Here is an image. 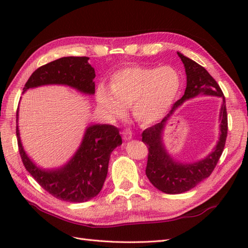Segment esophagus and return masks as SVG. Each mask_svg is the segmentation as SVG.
Returning a JSON list of instances; mask_svg holds the SVG:
<instances>
[{
  "label": "esophagus",
  "mask_w": 248,
  "mask_h": 248,
  "mask_svg": "<svg viewBox=\"0 0 248 248\" xmlns=\"http://www.w3.org/2000/svg\"><path fill=\"white\" fill-rule=\"evenodd\" d=\"M121 135H123V139L124 140H130L131 139L133 138V134H132V131L130 129H124L123 132H121Z\"/></svg>",
  "instance_id": "34e87169"
}]
</instances>
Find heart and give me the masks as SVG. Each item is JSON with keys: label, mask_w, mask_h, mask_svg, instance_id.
Listing matches in <instances>:
<instances>
[{"label": "heart", "mask_w": 248, "mask_h": 248, "mask_svg": "<svg viewBox=\"0 0 248 248\" xmlns=\"http://www.w3.org/2000/svg\"><path fill=\"white\" fill-rule=\"evenodd\" d=\"M181 75L175 67L128 66L113 73L110 87L100 84L97 102L110 117L120 118L125 108L141 124H154L167 114L180 92Z\"/></svg>", "instance_id": "b5f03b06"}]
</instances>
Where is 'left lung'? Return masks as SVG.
I'll return each mask as SVG.
<instances>
[{
	"label": "left lung",
	"instance_id": "1",
	"mask_svg": "<svg viewBox=\"0 0 248 248\" xmlns=\"http://www.w3.org/2000/svg\"><path fill=\"white\" fill-rule=\"evenodd\" d=\"M186 72V88L183 97L173 103L170 112L161 123L147 128L141 133V140L148 148L146 176L154 186L166 194H180L189 191L199 182L207 179L217 166L224 151L228 132V118L224 93L217 82L212 76L196 62L179 53ZM200 93L218 95L223 98L221 109V136L215 150L204 160L189 165H182L173 161L166 154L161 144V132L168 118L179 105L186 99L198 95Z\"/></svg>",
	"mask_w": 248,
	"mask_h": 248
}]
</instances>
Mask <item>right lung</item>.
<instances>
[{"mask_svg":"<svg viewBox=\"0 0 248 248\" xmlns=\"http://www.w3.org/2000/svg\"><path fill=\"white\" fill-rule=\"evenodd\" d=\"M88 60L86 56H68L48 62L31 73L23 91L48 84H62L93 94V80L96 75ZM16 133L19 154L26 170L52 196L69 202H84L97 196L108 175L110 154L123 143L119 130L114 125H91L86 130L80 148L67 165L61 170H44L25 155L18 125Z\"/></svg>","mask_w":248,"mask_h":248,"instance_id":"add662e5","label":"right lung"}]
</instances>
